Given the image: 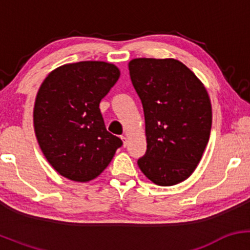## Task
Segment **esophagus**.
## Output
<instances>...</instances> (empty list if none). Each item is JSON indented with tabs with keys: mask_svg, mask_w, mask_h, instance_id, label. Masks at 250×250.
Returning <instances> with one entry per match:
<instances>
[{
	"mask_svg": "<svg viewBox=\"0 0 250 250\" xmlns=\"http://www.w3.org/2000/svg\"><path fill=\"white\" fill-rule=\"evenodd\" d=\"M121 139H122V141H123V146H125V147H127V145H128L127 136H121Z\"/></svg>",
	"mask_w": 250,
	"mask_h": 250,
	"instance_id": "34e87169",
	"label": "esophagus"
}]
</instances>
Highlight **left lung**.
<instances>
[{
	"label": "left lung",
	"mask_w": 250,
	"mask_h": 250,
	"mask_svg": "<svg viewBox=\"0 0 250 250\" xmlns=\"http://www.w3.org/2000/svg\"><path fill=\"white\" fill-rule=\"evenodd\" d=\"M129 74L142 102L147 136V150L137 165L159 186L182 182L197 167L210 136L207 90L174 59H135Z\"/></svg>",
	"instance_id": "obj_1"
}]
</instances>
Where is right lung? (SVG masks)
Instances as JSON below:
<instances>
[{
	"mask_svg": "<svg viewBox=\"0 0 250 250\" xmlns=\"http://www.w3.org/2000/svg\"><path fill=\"white\" fill-rule=\"evenodd\" d=\"M120 77L111 63L83 61L51 71L37 93L34 127L59 174L87 182L104 170L122 140L105 129L100 102Z\"/></svg>",
	"mask_w": 250,
	"mask_h": 250,
	"instance_id": "add662e5",
	"label": "right lung"
}]
</instances>
